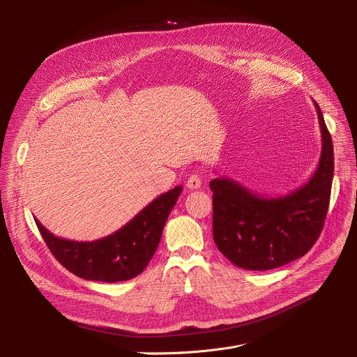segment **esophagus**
Returning a JSON list of instances; mask_svg holds the SVG:
<instances>
[{
	"label": "esophagus",
	"instance_id": "1",
	"mask_svg": "<svg viewBox=\"0 0 357 357\" xmlns=\"http://www.w3.org/2000/svg\"><path fill=\"white\" fill-rule=\"evenodd\" d=\"M201 185H202V179H201V175L198 174H192L188 178V181H186V186H188L190 190H198L201 188Z\"/></svg>",
	"mask_w": 357,
	"mask_h": 357
}]
</instances>
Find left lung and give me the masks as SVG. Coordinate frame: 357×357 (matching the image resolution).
Returning <instances> with one entry per match:
<instances>
[{
    "instance_id": "left-lung-1",
    "label": "left lung",
    "mask_w": 357,
    "mask_h": 357,
    "mask_svg": "<svg viewBox=\"0 0 357 357\" xmlns=\"http://www.w3.org/2000/svg\"><path fill=\"white\" fill-rule=\"evenodd\" d=\"M321 130V155L307 183L288 195L266 198L226 176L210 182L213 236L231 264L248 271H269L304 256L320 237L328 210L334 174L331 136L314 101Z\"/></svg>"
}]
</instances>
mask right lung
Masks as SVG:
<instances>
[{"mask_svg":"<svg viewBox=\"0 0 357 357\" xmlns=\"http://www.w3.org/2000/svg\"><path fill=\"white\" fill-rule=\"evenodd\" d=\"M182 186L159 195L116 233L93 241L66 240L52 234L34 218L52 255L73 275L86 280L120 282L140 275L153 257L165 222Z\"/></svg>","mask_w":357,"mask_h":357,"instance_id":"right-lung-1","label":"right lung"}]
</instances>
